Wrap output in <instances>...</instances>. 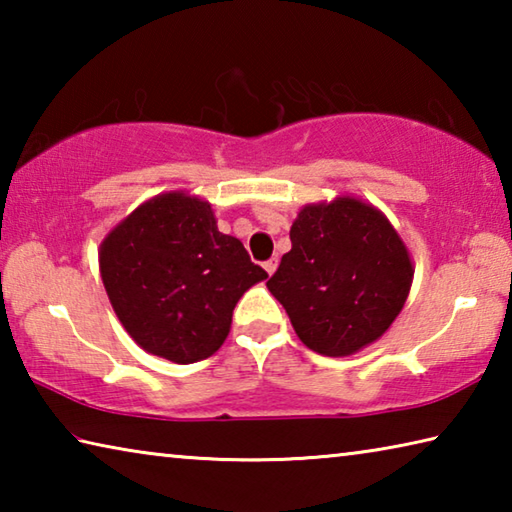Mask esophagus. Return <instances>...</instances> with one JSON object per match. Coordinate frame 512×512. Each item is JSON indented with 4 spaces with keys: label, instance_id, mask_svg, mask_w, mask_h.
<instances>
[{
    "label": "esophagus",
    "instance_id": "obj_1",
    "mask_svg": "<svg viewBox=\"0 0 512 512\" xmlns=\"http://www.w3.org/2000/svg\"><path fill=\"white\" fill-rule=\"evenodd\" d=\"M275 268H277V259H275V257L268 259V262H264V271H266L268 275H273Z\"/></svg>",
    "mask_w": 512,
    "mask_h": 512
}]
</instances>
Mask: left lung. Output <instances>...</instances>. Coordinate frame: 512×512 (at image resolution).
I'll list each match as a JSON object with an SVG mask.
<instances>
[{"label": "left lung", "mask_w": 512, "mask_h": 512, "mask_svg": "<svg viewBox=\"0 0 512 512\" xmlns=\"http://www.w3.org/2000/svg\"><path fill=\"white\" fill-rule=\"evenodd\" d=\"M291 250L266 282L298 339L323 357H350L386 334L413 282L409 248L388 216L357 196L309 203Z\"/></svg>", "instance_id": "left-lung-1"}]
</instances>
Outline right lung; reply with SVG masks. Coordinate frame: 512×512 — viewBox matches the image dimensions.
Instances as JSON below:
<instances>
[{
	"instance_id": "obj_1",
	"label": "right lung",
	"mask_w": 512,
	"mask_h": 512,
	"mask_svg": "<svg viewBox=\"0 0 512 512\" xmlns=\"http://www.w3.org/2000/svg\"><path fill=\"white\" fill-rule=\"evenodd\" d=\"M99 271L131 339L183 366L221 348L239 298L268 277L237 237L219 232L212 205L183 189L121 219L101 241Z\"/></svg>"
}]
</instances>
